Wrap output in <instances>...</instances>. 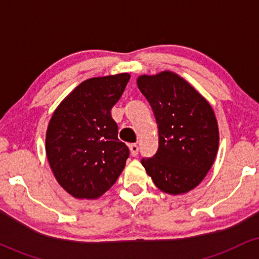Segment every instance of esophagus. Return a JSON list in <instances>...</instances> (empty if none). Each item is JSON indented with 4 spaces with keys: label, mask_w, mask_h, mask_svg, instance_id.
Segmentation results:
<instances>
[{
    "label": "esophagus",
    "mask_w": 259,
    "mask_h": 259,
    "mask_svg": "<svg viewBox=\"0 0 259 259\" xmlns=\"http://www.w3.org/2000/svg\"><path fill=\"white\" fill-rule=\"evenodd\" d=\"M129 148H130V153H132L133 157H136L139 154V146L136 144H132L129 145Z\"/></svg>",
    "instance_id": "1"
}]
</instances>
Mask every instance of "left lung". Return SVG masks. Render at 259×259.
I'll list each match as a JSON object with an SVG mask.
<instances>
[{
  "instance_id": "1",
  "label": "left lung",
  "mask_w": 259,
  "mask_h": 259,
  "mask_svg": "<svg viewBox=\"0 0 259 259\" xmlns=\"http://www.w3.org/2000/svg\"><path fill=\"white\" fill-rule=\"evenodd\" d=\"M138 86L152 108L158 127V150L141 163L154 185L179 195L203 180L219 145L212 107L177 74L140 76Z\"/></svg>"
}]
</instances>
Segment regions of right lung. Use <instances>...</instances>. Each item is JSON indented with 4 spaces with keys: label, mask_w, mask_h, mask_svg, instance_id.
Masks as SVG:
<instances>
[{
    "label": "right lung",
    "mask_w": 259,
    "mask_h": 259,
    "mask_svg": "<svg viewBox=\"0 0 259 259\" xmlns=\"http://www.w3.org/2000/svg\"><path fill=\"white\" fill-rule=\"evenodd\" d=\"M129 79V74H118L85 80L50 120L47 158L56 179L74 197H100L125 167L129 148L118 139L111 109Z\"/></svg>",
    "instance_id": "obj_1"
}]
</instances>
